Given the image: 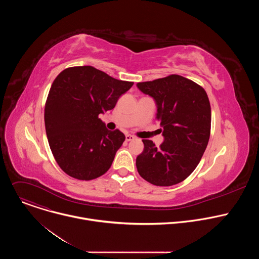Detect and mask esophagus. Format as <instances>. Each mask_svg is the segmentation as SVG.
<instances>
[{
  "label": "esophagus",
  "mask_w": 259,
  "mask_h": 259,
  "mask_svg": "<svg viewBox=\"0 0 259 259\" xmlns=\"http://www.w3.org/2000/svg\"><path fill=\"white\" fill-rule=\"evenodd\" d=\"M134 139H135V136H133L131 134H127L126 135V140L127 141H131V140H134Z\"/></svg>",
  "instance_id": "esophagus-1"
}]
</instances>
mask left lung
Returning a JSON list of instances; mask_svg holds the SVG:
<instances>
[{"mask_svg": "<svg viewBox=\"0 0 259 259\" xmlns=\"http://www.w3.org/2000/svg\"><path fill=\"white\" fill-rule=\"evenodd\" d=\"M157 102L164 141L159 147L143 139L136 158L139 175L157 187H171L188 178L200 163L211 132V106L205 89L179 75L137 83Z\"/></svg>", "mask_w": 259, "mask_h": 259, "instance_id": "left-lung-1", "label": "left lung"}]
</instances>
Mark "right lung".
<instances>
[{"label":"right lung","instance_id":"obj_1","mask_svg":"<svg viewBox=\"0 0 259 259\" xmlns=\"http://www.w3.org/2000/svg\"><path fill=\"white\" fill-rule=\"evenodd\" d=\"M133 84L90 65L67 67L55 78L44 118L51 152L64 173L92 180L110 168L125 135L107 130L99 114L113 109Z\"/></svg>","mask_w":259,"mask_h":259}]
</instances>
